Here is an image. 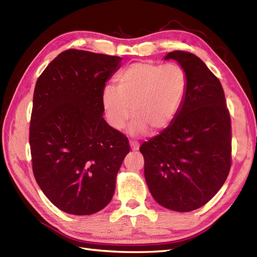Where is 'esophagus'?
<instances>
[{
  "mask_svg": "<svg viewBox=\"0 0 257 257\" xmlns=\"http://www.w3.org/2000/svg\"><path fill=\"white\" fill-rule=\"evenodd\" d=\"M130 147L133 149L134 151H138L139 150V147H140V143L138 141H135V140H130Z\"/></svg>",
  "mask_w": 257,
  "mask_h": 257,
  "instance_id": "1",
  "label": "esophagus"
}]
</instances>
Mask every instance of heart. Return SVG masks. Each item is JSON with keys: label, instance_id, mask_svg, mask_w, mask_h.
Returning <instances> with one entry per match:
<instances>
[{"label": "heart", "instance_id": "1", "mask_svg": "<svg viewBox=\"0 0 257 257\" xmlns=\"http://www.w3.org/2000/svg\"><path fill=\"white\" fill-rule=\"evenodd\" d=\"M117 85H106L101 106L111 128L122 130L133 114L130 134L165 130L175 120L186 97L188 75L177 63L135 62L117 75ZM132 111H130V108Z\"/></svg>", "mask_w": 257, "mask_h": 257}]
</instances>
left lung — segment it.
<instances>
[{
  "instance_id": "obj_1",
  "label": "left lung",
  "mask_w": 257,
  "mask_h": 257,
  "mask_svg": "<svg viewBox=\"0 0 257 257\" xmlns=\"http://www.w3.org/2000/svg\"><path fill=\"white\" fill-rule=\"evenodd\" d=\"M188 75V89L176 119L143 142L148 187L161 206L187 212L206 205L222 187L232 163L231 118L221 83L194 53L175 50Z\"/></svg>"
}]
</instances>
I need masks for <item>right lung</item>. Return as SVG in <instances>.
Masks as SVG:
<instances>
[{"label": "right lung", "instance_id": "obj_1", "mask_svg": "<svg viewBox=\"0 0 257 257\" xmlns=\"http://www.w3.org/2000/svg\"><path fill=\"white\" fill-rule=\"evenodd\" d=\"M120 57L68 49L38 77L29 126L36 182L53 205L76 216L103 209L130 151L103 117L101 92Z\"/></svg>", "mask_w": 257, "mask_h": 257}]
</instances>
